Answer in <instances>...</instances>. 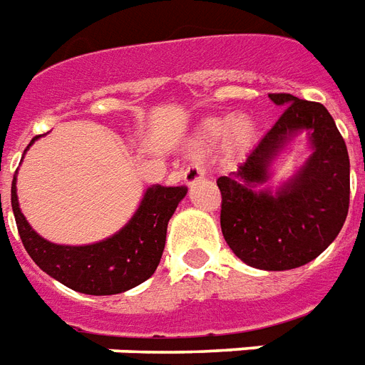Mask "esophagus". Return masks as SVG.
I'll return each mask as SVG.
<instances>
[{"label": "esophagus", "instance_id": "34e87169", "mask_svg": "<svg viewBox=\"0 0 365 365\" xmlns=\"http://www.w3.org/2000/svg\"><path fill=\"white\" fill-rule=\"evenodd\" d=\"M204 175H205V167L202 161H192V163H188V167L185 169V182L188 186H192L196 185L198 180L204 179Z\"/></svg>", "mask_w": 365, "mask_h": 365}]
</instances>
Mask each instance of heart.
I'll use <instances>...</instances> for the list:
<instances>
[{"mask_svg":"<svg viewBox=\"0 0 365 365\" xmlns=\"http://www.w3.org/2000/svg\"><path fill=\"white\" fill-rule=\"evenodd\" d=\"M225 136L229 144L237 150L248 146V142L254 136V123L248 117H235V119L221 117V119L207 120L200 128L198 142L207 146V144H215Z\"/></svg>","mask_w":365,"mask_h":365,"instance_id":"heart-1","label":"heart"}]
</instances>
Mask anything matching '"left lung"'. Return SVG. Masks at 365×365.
I'll return each instance as SVG.
<instances>
[{
	"instance_id": "obj_1",
	"label": "left lung",
	"mask_w": 365,
	"mask_h": 365,
	"mask_svg": "<svg viewBox=\"0 0 365 365\" xmlns=\"http://www.w3.org/2000/svg\"><path fill=\"white\" fill-rule=\"evenodd\" d=\"M283 108L245 163L219 177L221 231L246 265L287 271L316 259L341 232L350 198V161L335 120L317 101L269 94ZM312 153L277 191L264 186L272 165L298 133Z\"/></svg>"
}]
</instances>
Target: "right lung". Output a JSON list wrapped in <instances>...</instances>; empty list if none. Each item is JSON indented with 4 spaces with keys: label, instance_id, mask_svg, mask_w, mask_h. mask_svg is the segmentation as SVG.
Masks as SVG:
<instances>
[{
    "label": "right lung",
    "instance_id": "1",
    "mask_svg": "<svg viewBox=\"0 0 365 365\" xmlns=\"http://www.w3.org/2000/svg\"><path fill=\"white\" fill-rule=\"evenodd\" d=\"M38 138L34 136L26 150ZM185 196V186H148L123 229L100 242L68 246L49 242L30 227L19 205L16 173L11 185L16 229L34 264L68 289L94 297L119 294L153 275L165 248L167 223Z\"/></svg>",
    "mask_w": 365,
    "mask_h": 365
}]
</instances>
